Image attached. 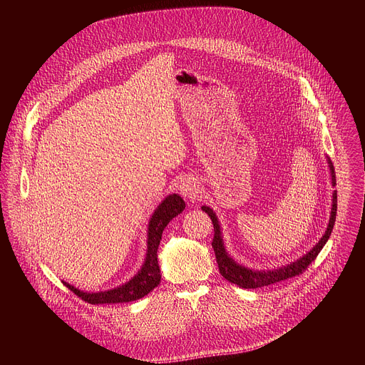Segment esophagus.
<instances>
[{
  "instance_id": "1",
  "label": "esophagus",
  "mask_w": 365,
  "mask_h": 365,
  "mask_svg": "<svg viewBox=\"0 0 365 365\" xmlns=\"http://www.w3.org/2000/svg\"><path fill=\"white\" fill-rule=\"evenodd\" d=\"M179 190H180V193L185 196V197H187V199H195L196 196H197V185H196V182L195 180H192V179H185V180H182L180 182V185H179Z\"/></svg>"
}]
</instances>
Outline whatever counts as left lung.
Instances as JSON below:
<instances>
[{
  "instance_id": "obj_1",
  "label": "left lung",
  "mask_w": 365,
  "mask_h": 365,
  "mask_svg": "<svg viewBox=\"0 0 365 365\" xmlns=\"http://www.w3.org/2000/svg\"><path fill=\"white\" fill-rule=\"evenodd\" d=\"M329 168H331V175H332V185H336V179H335V169L334 165L329 160ZM332 211H331V220H329V225L325 231V234L322 235V238L319 240V242L312 248L306 255H303L300 259H296L294 263L287 264L282 269H276V270H270V272H254L250 269H245L240 264H237L231 257H228L224 244H222V237H221V230H220V224L218 220L214 214V211L211 207L207 206H202V211H205L207 215L211 217V221L214 224V240H212V248L215 251V257H217V263L220 267V273L222 274L224 279H227L230 283H234L242 289H257V287H263V286H269V284H274L277 282H283L287 280L290 277L299 276L302 274L309 264H312V262H315V258L318 257V254L321 252V250L324 248V245L327 244L332 228L335 225V220H336V190L334 192V199H332Z\"/></svg>"
}]
</instances>
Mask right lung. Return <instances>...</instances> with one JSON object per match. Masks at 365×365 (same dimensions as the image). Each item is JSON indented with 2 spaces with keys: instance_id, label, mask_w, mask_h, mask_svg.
Returning a JSON list of instances; mask_svg holds the SVG:
<instances>
[{
  "instance_id": "obj_1",
  "label": "right lung",
  "mask_w": 365,
  "mask_h": 365,
  "mask_svg": "<svg viewBox=\"0 0 365 365\" xmlns=\"http://www.w3.org/2000/svg\"><path fill=\"white\" fill-rule=\"evenodd\" d=\"M185 210V202L179 195L168 196L160 205L155 212L153 214L150 224H148V242H147V257L145 263L138 272V274L125 283L121 287L101 292V293H83L73 286L66 284L71 292H73L82 300L91 304H103V303H127L134 302L137 299L144 297L148 294L154 287H158L160 283L162 274L160 267L158 263V248L162 240V234L168 224L178 217Z\"/></svg>"
}]
</instances>
